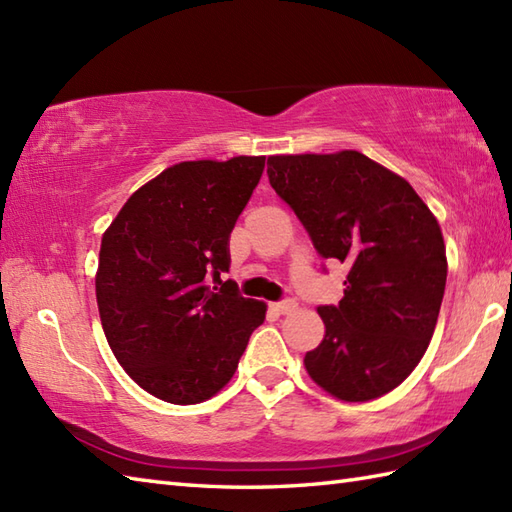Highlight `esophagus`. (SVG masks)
Here are the masks:
<instances>
[{"label": "esophagus", "instance_id": "1", "mask_svg": "<svg viewBox=\"0 0 512 512\" xmlns=\"http://www.w3.org/2000/svg\"><path fill=\"white\" fill-rule=\"evenodd\" d=\"M297 308L295 301H279V303H270V310H275L277 314H290L292 310Z\"/></svg>", "mask_w": 512, "mask_h": 512}]
</instances>
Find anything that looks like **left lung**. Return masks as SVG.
<instances>
[{
	"mask_svg": "<svg viewBox=\"0 0 512 512\" xmlns=\"http://www.w3.org/2000/svg\"><path fill=\"white\" fill-rule=\"evenodd\" d=\"M268 180L321 257L347 266L339 306L317 312L325 336L303 358L345 402L385 396L429 347L447 284L436 215L398 173L361 151L268 156Z\"/></svg>",
	"mask_w": 512,
	"mask_h": 512,
	"instance_id": "1",
	"label": "left lung"
}]
</instances>
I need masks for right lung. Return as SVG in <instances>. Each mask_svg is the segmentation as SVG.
<instances>
[{"label":"right lung","mask_w":512,"mask_h":512,"mask_svg":"<svg viewBox=\"0 0 512 512\" xmlns=\"http://www.w3.org/2000/svg\"><path fill=\"white\" fill-rule=\"evenodd\" d=\"M266 156L187 160L129 195L101 239L96 303L116 361L147 394L198 405L233 378L266 303L237 295L228 237Z\"/></svg>","instance_id":"right-lung-1"}]
</instances>
